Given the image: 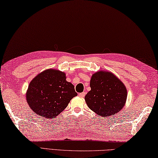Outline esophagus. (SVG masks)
<instances>
[{
  "mask_svg": "<svg viewBox=\"0 0 158 158\" xmlns=\"http://www.w3.org/2000/svg\"><path fill=\"white\" fill-rule=\"evenodd\" d=\"M85 94H86V93H85V92H83V93H81L79 94V96L80 97H84L85 95Z\"/></svg>",
  "mask_w": 158,
  "mask_h": 158,
  "instance_id": "obj_1",
  "label": "esophagus"
}]
</instances>
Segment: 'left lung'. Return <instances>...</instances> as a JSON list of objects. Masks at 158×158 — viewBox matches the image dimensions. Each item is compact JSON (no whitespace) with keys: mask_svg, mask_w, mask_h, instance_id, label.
I'll return each instance as SVG.
<instances>
[{"mask_svg":"<svg viewBox=\"0 0 158 158\" xmlns=\"http://www.w3.org/2000/svg\"><path fill=\"white\" fill-rule=\"evenodd\" d=\"M90 85L91 90L85 96V100L94 113L106 117L122 110L127 98V90L113 73L97 72L92 76Z\"/></svg>","mask_w":158,"mask_h":158,"instance_id":"left-lung-1","label":"left lung"}]
</instances>
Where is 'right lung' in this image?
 I'll list each match as a JSON object with an SVG mask.
<instances>
[{
  "label": "right lung",
  "mask_w": 158,
  "mask_h": 158,
  "mask_svg": "<svg viewBox=\"0 0 158 158\" xmlns=\"http://www.w3.org/2000/svg\"><path fill=\"white\" fill-rule=\"evenodd\" d=\"M65 74L47 70L32 79L28 87L26 99L34 113L45 118H54L77 95L74 85L65 79Z\"/></svg>",
  "instance_id": "right-lung-1"
}]
</instances>
